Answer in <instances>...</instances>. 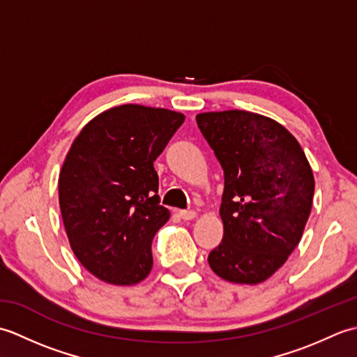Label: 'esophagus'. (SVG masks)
<instances>
[{
    "label": "esophagus",
    "instance_id": "34e87169",
    "mask_svg": "<svg viewBox=\"0 0 357 357\" xmlns=\"http://www.w3.org/2000/svg\"><path fill=\"white\" fill-rule=\"evenodd\" d=\"M179 216L184 219V221H190V219L196 218L195 210H179Z\"/></svg>",
    "mask_w": 357,
    "mask_h": 357
}]
</instances>
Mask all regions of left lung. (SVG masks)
<instances>
[{"mask_svg":"<svg viewBox=\"0 0 357 357\" xmlns=\"http://www.w3.org/2000/svg\"><path fill=\"white\" fill-rule=\"evenodd\" d=\"M196 123L224 170V236L208 255L210 268L229 282H264L304 233L312 167L294 136L271 118L225 110L199 113Z\"/></svg>","mask_w":357,"mask_h":357,"instance_id":"1","label":"left lung"}]
</instances>
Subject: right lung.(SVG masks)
<instances>
[{
  "label": "right lung",
  "mask_w": 357,
  "mask_h": 357,
  "mask_svg": "<svg viewBox=\"0 0 357 357\" xmlns=\"http://www.w3.org/2000/svg\"><path fill=\"white\" fill-rule=\"evenodd\" d=\"M183 113L124 104L75 138L58 181L59 208L78 261L113 285H135L153 267L151 241L169 221L153 167Z\"/></svg>",
  "instance_id": "obj_1"
}]
</instances>
